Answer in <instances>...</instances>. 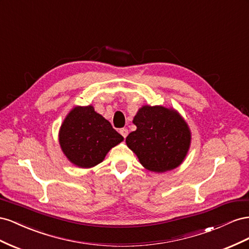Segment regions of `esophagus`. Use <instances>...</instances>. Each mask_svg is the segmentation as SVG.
<instances>
[{"mask_svg": "<svg viewBox=\"0 0 249 249\" xmlns=\"http://www.w3.org/2000/svg\"><path fill=\"white\" fill-rule=\"evenodd\" d=\"M120 133L122 134L123 138L125 139L127 137V134H128V129H127V128H121L120 129Z\"/></svg>", "mask_w": 249, "mask_h": 249, "instance_id": "esophagus-1", "label": "esophagus"}]
</instances>
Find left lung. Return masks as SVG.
Masks as SVG:
<instances>
[{
  "instance_id": "8db88e82",
  "label": "left lung",
  "mask_w": 249,
  "mask_h": 249,
  "mask_svg": "<svg viewBox=\"0 0 249 249\" xmlns=\"http://www.w3.org/2000/svg\"><path fill=\"white\" fill-rule=\"evenodd\" d=\"M133 124L137 130L126 138V144L149 171L166 172L178 167L191 144V132L178 112L164 106L145 105Z\"/></svg>"
}]
</instances>
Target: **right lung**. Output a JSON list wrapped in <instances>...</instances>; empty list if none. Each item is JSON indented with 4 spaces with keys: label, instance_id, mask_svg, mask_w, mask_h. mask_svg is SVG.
<instances>
[{
    "label": "right lung",
    "instance_id": "right-lung-1",
    "mask_svg": "<svg viewBox=\"0 0 249 249\" xmlns=\"http://www.w3.org/2000/svg\"><path fill=\"white\" fill-rule=\"evenodd\" d=\"M124 138L91 105L76 106L59 130V144L68 160L77 167L91 168L104 160Z\"/></svg>",
    "mask_w": 249,
    "mask_h": 249
}]
</instances>
